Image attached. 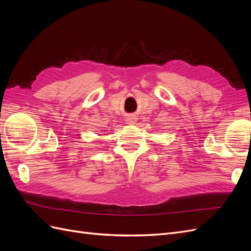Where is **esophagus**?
Segmentation results:
<instances>
[{"instance_id":"34e87169","label":"esophagus","mask_w":251,"mask_h":251,"mask_svg":"<svg viewBox=\"0 0 251 251\" xmlns=\"http://www.w3.org/2000/svg\"><path fill=\"white\" fill-rule=\"evenodd\" d=\"M127 121H128V123L133 124V123H134V119H133V118H128V119H127Z\"/></svg>"}]
</instances>
